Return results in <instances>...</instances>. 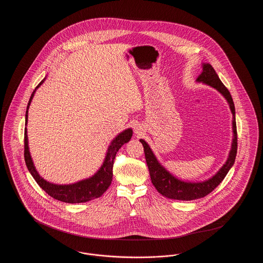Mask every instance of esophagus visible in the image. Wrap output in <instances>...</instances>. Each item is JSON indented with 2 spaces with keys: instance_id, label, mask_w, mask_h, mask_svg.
Masks as SVG:
<instances>
[{
  "instance_id": "1",
  "label": "esophagus",
  "mask_w": 263,
  "mask_h": 263,
  "mask_svg": "<svg viewBox=\"0 0 263 263\" xmlns=\"http://www.w3.org/2000/svg\"><path fill=\"white\" fill-rule=\"evenodd\" d=\"M134 129H135V133L137 134V135H141L142 134V128H141V126L136 125L134 127Z\"/></svg>"
}]
</instances>
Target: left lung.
I'll list each match as a JSON object with an SVG mask.
<instances>
[{
  "label": "left lung",
  "instance_id": "8db88e82",
  "mask_svg": "<svg viewBox=\"0 0 263 263\" xmlns=\"http://www.w3.org/2000/svg\"><path fill=\"white\" fill-rule=\"evenodd\" d=\"M202 73L196 79L197 83H202L218 90L225 98L231 112L233 114L232 129H233V141L231 150L229 152L228 159L223 166L213 175L212 177L203 181H184L177 178L171 174L162 163H160L155 156L149 144L140 139L145 152V158L150 172L151 180L156 189L166 198L175 200L190 201L202 198L212 192L225 178L226 175L235 163L237 149H238V136H237V124H236V110L232 96L228 88L219 79V76L215 72L214 68L209 63H202Z\"/></svg>",
  "mask_w": 263,
  "mask_h": 263
}]
</instances>
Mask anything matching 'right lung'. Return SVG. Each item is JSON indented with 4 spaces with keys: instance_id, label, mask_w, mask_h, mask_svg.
Masks as SVG:
<instances>
[{
    "instance_id": "add662e5",
    "label": "right lung",
    "mask_w": 263,
    "mask_h": 263,
    "mask_svg": "<svg viewBox=\"0 0 263 263\" xmlns=\"http://www.w3.org/2000/svg\"><path fill=\"white\" fill-rule=\"evenodd\" d=\"M46 80V77L40 82L27 103L26 112H25V125H27V117H28V109L31 103V100L34 97V93ZM133 130L131 128H127L120 132L117 136L110 142L103 163L100 165L99 171L88 178L79 180L75 183L70 184H56L45 180L42 176L38 174L35 165L32 161L29 147H28V137H27V129H25V161L29 171L30 175L35 179L38 185L42 188L48 195L54 199L62 201L65 203H83L88 201L93 200L100 197L106 189L109 187L112 181L113 161L115 159L116 153L125 144L130 141L132 137Z\"/></svg>"
}]
</instances>
